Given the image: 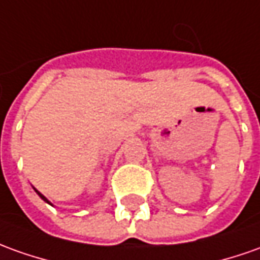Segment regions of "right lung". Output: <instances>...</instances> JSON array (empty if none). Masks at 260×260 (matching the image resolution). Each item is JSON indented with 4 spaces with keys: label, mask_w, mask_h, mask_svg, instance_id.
<instances>
[{
    "label": "right lung",
    "mask_w": 260,
    "mask_h": 260,
    "mask_svg": "<svg viewBox=\"0 0 260 260\" xmlns=\"http://www.w3.org/2000/svg\"><path fill=\"white\" fill-rule=\"evenodd\" d=\"M35 191H37V189H35ZM37 192H38V195H39V197H41V198H42V200H44V201H46V202H48V204H49V201H48V200H46V198H45L44 195L41 194V192H39V191H37Z\"/></svg>",
    "instance_id": "obj_1"
}]
</instances>
